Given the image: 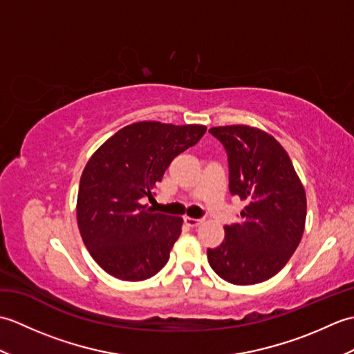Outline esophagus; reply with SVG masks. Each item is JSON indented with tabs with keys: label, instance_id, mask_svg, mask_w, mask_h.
<instances>
[{
	"label": "esophagus",
	"instance_id": "34e87169",
	"mask_svg": "<svg viewBox=\"0 0 354 354\" xmlns=\"http://www.w3.org/2000/svg\"><path fill=\"white\" fill-rule=\"evenodd\" d=\"M184 222L189 225V227H199V225L202 223V221L201 219H193V217H184Z\"/></svg>",
	"mask_w": 354,
	"mask_h": 354
}]
</instances>
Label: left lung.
Returning a JSON list of instances; mask_svg holds the SVG:
<instances>
[{
  "mask_svg": "<svg viewBox=\"0 0 354 354\" xmlns=\"http://www.w3.org/2000/svg\"><path fill=\"white\" fill-rule=\"evenodd\" d=\"M228 153L230 192L242 201L240 223L225 227L223 242L207 251L225 281L257 284L280 272L301 242L307 201L288 152L272 135L246 124L209 129Z\"/></svg>",
  "mask_w": 354,
  "mask_h": 354,
  "instance_id": "8db88e82",
  "label": "left lung"
}]
</instances>
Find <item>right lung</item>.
<instances>
[{
  "instance_id": "add662e5",
  "label": "right lung",
  "mask_w": 354,
  "mask_h": 354,
  "mask_svg": "<svg viewBox=\"0 0 354 354\" xmlns=\"http://www.w3.org/2000/svg\"><path fill=\"white\" fill-rule=\"evenodd\" d=\"M202 124L138 122L124 126L95 150L80 176L77 225L91 257L124 281L153 277L169 261L183 217L153 213V198L173 158L205 133Z\"/></svg>"
}]
</instances>
